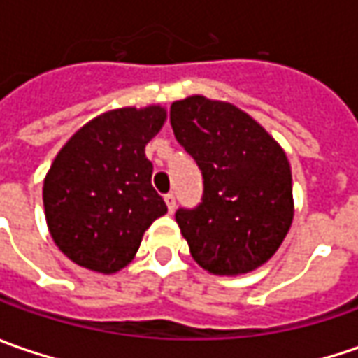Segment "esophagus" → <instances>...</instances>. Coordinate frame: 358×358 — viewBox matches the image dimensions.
Instances as JSON below:
<instances>
[{
  "instance_id": "obj_1",
  "label": "esophagus",
  "mask_w": 358,
  "mask_h": 358,
  "mask_svg": "<svg viewBox=\"0 0 358 358\" xmlns=\"http://www.w3.org/2000/svg\"><path fill=\"white\" fill-rule=\"evenodd\" d=\"M165 203H167V207H169V213H173V211H175V207H177L175 193H167V195H165Z\"/></svg>"
}]
</instances>
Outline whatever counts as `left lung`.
<instances>
[{
  "mask_svg": "<svg viewBox=\"0 0 358 358\" xmlns=\"http://www.w3.org/2000/svg\"><path fill=\"white\" fill-rule=\"evenodd\" d=\"M169 119L203 175L199 205L175 213L193 259L213 275L261 267L293 221V179L285 151L235 105L203 95L175 101Z\"/></svg>",
  "mask_w": 358,
  "mask_h": 358,
  "instance_id": "8db88e82",
  "label": "left lung"
}]
</instances>
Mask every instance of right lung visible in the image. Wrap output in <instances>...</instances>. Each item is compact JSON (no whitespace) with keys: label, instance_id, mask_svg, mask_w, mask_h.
<instances>
[{"label":"right lung","instance_id":"right-lung-1","mask_svg":"<svg viewBox=\"0 0 358 358\" xmlns=\"http://www.w3.org/2000/svg\"><path fill=\"white\" fill-rule=\"evenodd\" d=\"M165 109L123 107L91 119L63 145L43 181L51 237L73 263L117 273L135 257L149 225L167 213L145 157Z\"/></svg>","mask_w":358,"mask_h":358}]
</instances>
